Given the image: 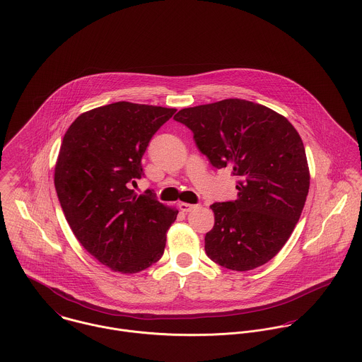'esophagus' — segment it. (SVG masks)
Wrapping results in <instances>:
<instances>
[{
	"label": "esophagus",
	"mask_w": 362,
	"mask_h": 362,
	"mask_svg": "<svg viewBox=\"0 0 362 362\" xmlns=\"http://www.w3.org/2000/svg\"><path fill=\"white\" fill-rule=\"evenodd\" d=\"M180 209L182 210V211H192V210H195L198 205H191V204H185V202H181L180 205Z\"/></svg>",
	"instance_id": "esophagus-1"
}]
</instances>
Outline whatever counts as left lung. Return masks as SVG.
I'll list each match as a JSON object with an SVG mask.
<instances>
[{"label":"left lung","mask_w":362,"mask_h":362,"mask_svg":"<svg viewBox=\"0 0 362 362\" xmlns=\"http://www.w3.org/2000/svg\"><path fill=\"white\" fill-rule=\"evenodd\" d=\"M214 168L231 167L235 201L216 202L205 251L217 264L245 272L264 264L290 238L310 189L304 144L287 118L241 99L180 110Z\"/></svg>","instance_id":"1"}]
</instances>
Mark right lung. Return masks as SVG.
<instances>
[{"label": "right lung", "instance_id": "1", "mask_svg": "<svg viewBox=\"0 0 362 362\" xmlns=\"http://www.w3.org/2000/svg\"><path fill=\"white\" fill-rule=\"evenodd\" d=\"M175 108L128 102L79 115L64 135L54 173L64 214L82 247L111 270L138 273L163 257L178 211L155 192L136 195L142 156Z\"/></svg>", "mask_w": 362, "mask_h": 362}]
</instances>
